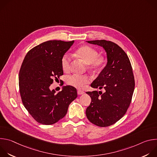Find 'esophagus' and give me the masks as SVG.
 I'll use <instances>...</instances> for the list:
<instances>
[{"instance_id":"1","label":"esophagus","mask_w":157,"mask_h":157,"mask_svg":"<svg viewBox=\"0 0 157 157\" xmlns=\"http://www.w3.org/2000/svg\"><path fill=\"white\" fill-rule=\"evenodd\" d=\"M84 93V92L83 91H81V90H78V94L81 95V94H83Z\"/></svg>"}]
</instances>
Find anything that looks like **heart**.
<instances>
[{
    "label": "heart",
    "instance_id": "b5f03b06",
    "mask_svg": "<svg viewBox=\"0 0 157 157\" xmlns=\"http://www.w3.org/2000/svg\"><path fill=\"white\" fill-rule=\"evenodd\" d=\"M76 55L86 64L87 68L93 71L102 70L107 63V58L104 56H99V52L89 45H84L76 50ZM72 56L66 53L63 55L61 59V64L64 71L68 72L70 70ZM91 79L87 75L73 74L66 76V82L68 85L79 89H83L86 85L90 83Z\"/></svg>",
    "mask_w": 157,
    "mask_h": 157
}]
</instances>
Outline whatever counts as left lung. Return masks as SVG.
<instances>
[{"label":"left lung","mask_w":157,"mask_h":157,"mask_svg":"<svg viewBox=\"0 0 157 157\" xmlns=\"http://www.w3.org/2000/svg\"><path fill=\"white\" fill-rule=\"evenodd\" d=\"M87 42L102 47L107 52L108 62L91 84L94 88L104 89L105 92H86L91 102L86 114L93 124L108 127L119 121L130 106L135 88L132 67L127 55L116 43L105 40Z\"/></svg>","instance_id":"8db88e82"}]
</instances>
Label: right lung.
Returning <instances> with one entry per match:
<instances>
[{
	"label": "right lung",
	"mask_w": 157,
	"mask_h": 157,
	"mask_svg": "<svg viewBox=\"0 0 157 157\" xmlns=\"http://www.w3.org/2000/svg\"><path fill=\"white\" fill-rule=\"evenodd\" d=\"M73 42H43L29 50L22 62L18 76L21 101L40 124L52 125L63 119L78 96L76 89L71 86L64 87L58 93L49 87L63 75L61 59Z\"/></svg>",
	"instance_id": "obj_1"
}]
</instances>
